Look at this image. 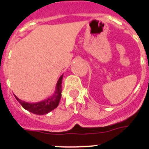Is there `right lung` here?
<instances>
[{
  "mask_svg": "<svg viewBox=\"0 0 149 149\" xmlns=\"http://www.w3.org/2000/svg\"><path fill=\"white\" fill-rule=\"evenodd\" d=\"M63 74L60 76L58 81L56 83V89L54 95L51 97L46 98L42 101H39L36 103H28L26 101L19 99L18 97L15 95L17 101L21 104L23 108L33 113L36 115H44V114L48 113L49 112L54 110L59 105V102L61 98L62 93V80H63Z\"/></svg>",
  "mask_w": 149,
  "mask_h": 149,
  "instance_id": "1",
  "label": "right lung"
}]
</instances>
